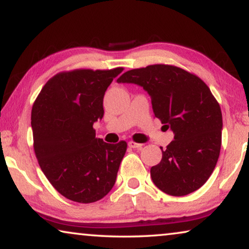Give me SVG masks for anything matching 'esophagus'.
<instances>
[{"label": "esophagus", "instance_id": "1", "mask_svg": "<svg viewBox=\"0 0 249 249\" xmlns=\"http://www.w3.org/2000/svg\"><path fill=\"white\" fill-rule=\"evenodd\" d=\"M128 146L130 147V148H133V149H139L142 148V143H138V142H128Z\"/></svg>", "mask_w": 249, "mask_h": 249}]
</instances>
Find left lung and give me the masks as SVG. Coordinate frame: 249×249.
Returning a JSON list of instances; mask_svg holds the SVG:
<instances>
[{"mask_svg":"<svg viewBox=\"0 0 249 249\" xmlns=\"http://www.w3.org/2000/svg\"><path fill=\"white\" fill-rule=\"evenodd\" d=\"M142 86L151 99L155 117L174 132L161 148L160 164L150 168L154 184L174 196L200 189L213 172L221 147L220 106L196 75L171 65L131 70L117 80Z\"/></svg>","mask_w":249,"mask_h":249,"instance_id":"1","label":"left lung"}]
</instances>
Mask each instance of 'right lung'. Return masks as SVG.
Returning <instances> with one entry per match:
<instances>
[{"label":"right lung","mask_w":249,"mask_h":249,"mask_svg":"<svg viewBox=\"0 0 249 249\" xmlns=\"http://www.w3.org/2000/svg\"><path fill=\"white\" fill-rule=\"evenodd\" d=\"M122 71L59 73L46 83L32 107L34 148L41 171L75 202L99 201L116 183L127 142H104L93 124L103 118L104 94Z\"/></svg>","instance_id":"add662e5"}]
</instances>
